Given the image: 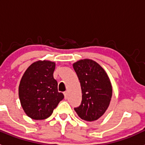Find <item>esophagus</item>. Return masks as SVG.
Masks as SVG:
<instances>
[{
	"instance_id": "obj_1",
	"label": "esophagus",
	"mask_w": 145,
	"mask_h": 145,
	"mask_svg": "<svg viewBox=\"0 0 145 145\" xmlns=\"http://www.w3.org/2000/svg\"><path fill=\"white\" fill-rule=\"evenodd\" d=\"M64 95H65V99H67V95H68V92H67V91H66L64 92Z\"/></svg>"
}]
</instances>
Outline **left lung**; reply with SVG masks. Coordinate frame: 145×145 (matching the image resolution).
Here are the masks:
<instances>
[{"instance_id": "left-lung-1", "label": "left lung", "mask_w": 145, "mask_h": 145, "mask_svg": "<svg viewBox=\"0 0 145 145\" xmlns=\"http://www.w3.org/2000/svg\"><path fill=\"white\" fill-rule=\"evenodd\" d=\"M73 68L82 90L81 103L74 110L83 120H98L107 110L112 97V85L108 75L91 59L78 61L73 64Z\"/></svg>"}]
</instances>
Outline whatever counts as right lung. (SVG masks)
<instances>
[{
    "instance_id": "add662e5",
    "label": "right lung",
    "mask_w": 145,
    "mask_h": 145,
    "mask_svg": "<svg viewBox=\"0 0 145 145\" xmlns=\"http://www.w3.org/2000/svg\"><path fill=\"white\" fill-rule=\"evenodd\" d=\"M54 69L53 61H38L32 64L22 78L19 97L23 110L32 119L48 118L64 99L54 78Z\"/></svg>"
}]
</instances>
